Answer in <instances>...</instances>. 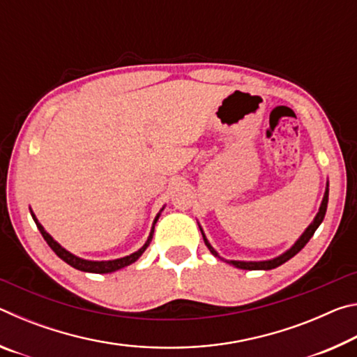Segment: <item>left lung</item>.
Masks as SVG:
<instances>
[{
  "label": "left lung",
  "mask_w": 357,
  "mask_h": 357,
  "mask_svg": "<svg viewBox=\"0 0 357 357\" xmlns=\"http://www.w3.org/2000/svg\"><path fill=\"white\" fill-rule=\"evenodd\" d=\"M328 200H329V183H328V187H326V192H324V197H323L321 206H319V211H318V214L315 215V219H313V222L310 223V225L307 227L305 231L302 233V236H301L298 241H296V243H294V245L291 247V249L287 250L285 253H282L280 257L273 258V259H268V261H234V259H225V261H227V263H229V264H233L234 268H239V269H249V271H258V269L269 271V269H274V268H277V266H280V264H283L285 261H288L289 258H293V257L296 255V253H298V252H301L302 249H304V245H305L307 243H309L310 238L313 236V233L317 231V228H318L319 225H321V222H323L324 215H326V209H328ZM200 231H202V234H203L204 244H206V247H208V249L211 250V253H213L214 257L223 259V258L219 255V253H217V252L214 250V247L209 244V241L206 239V236H204V233H203L202 227H200Z\"/></svg>",
  "instance_id": "8db88e82"
}]
</instances>
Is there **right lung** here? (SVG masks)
Here are the masks:
<instances>
[{
	"instance_id": "add662e5",
	"label": "right lung",
	"mask_w": 357,
	"mask_h": 357,
	"mask_svg": "<svg viewBox=\"0 0 357 357\" xmlns=\"http://www.w3.org/2000/svg\"><path fill=\"white\" fill-rule=\"evenodd\" d=\"M164 209V208H162ZM31 215H33V219H34V222H36V225H38V228H39V231H40V234L42 236H44V239L47 241V244L50 245V249L56 253V255L63 259V261H66L68 264H70L72 268H75V269H78V271H83V273H94V274H108V273H114V271H118V269H123V268H126V266H129V264H132L134 261H137L138 258H140L142 255H143V252L146 250V247L149 245V243H151V239H153V233H154V225H155V222H157V219H159V215H160V213L155 215V219H154V223H153V229H151V234H149V238H148V241H146V244H144L140 250H137V252H134L132 253V255H128V257H124V258H118V259H108V261H89V259H83V258H78V257H75V255H72L70 252H68L64 249V247H61L59 245L55 239H53L50 234H48L45 229H44V227L40 225L39 223V220L36 219V215L33 214V211H31Z\"/></svg>"
}]
</instances>
